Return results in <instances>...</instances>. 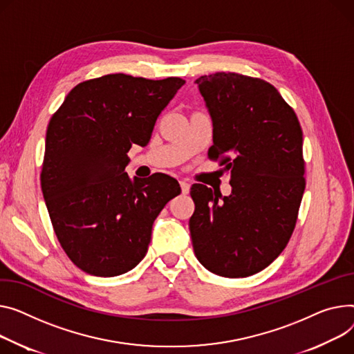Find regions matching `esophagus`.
<instances>
[{"label": "esophagus", "instance_id": "obj_1", "mask_svg": "<svg viewBox=\"0 0 354 354\" xmlns=\"http://www.w3.org/2000/svg\"><path fill=\"white\" fill-rule=\"evenodd\" d=\"M180 189H182V194H189V189H191V185L187 183L186 180H180Z\"/></svg>", "mask_w": 354, "mask_h": 354}]
</instances>
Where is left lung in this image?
Masks as SVG:
<instances>
[{"instance_id":"left-lung-1","label":"left lung","mask_w":354,"mask_h":354,"mask_svg":"<svg viewBox=\"0 0 354 354\" xmlns=\"http://www.w3.org/2000/svg\"><path fill=\"white\" fill-rule=\"evenodd\" d=\"M214 122L207 156L219 159L232 194L191 187L198 261L223 277H246L283 252L304 192L303 132L293 108L261 78L216 73L195 81Z\"/></svg>"}]
</instances>
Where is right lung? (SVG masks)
<instances>
[{
	"label": "right lung",
	"instance_id": "right-lung-1",
	"mask_svg": "<svg viewBox=\"0 0 354 354\" xmlns=\"http://www.w3.org/2000/svg\"><path fill=\"white\" fill-rule=\"evenodd\" d=\"M185 84L109 74L74 86L50 120L41 187L66 256L85 273L112 277L148 252L152 225L180 194L176 179L125 172L133 144L145 147L158 116Z\"/></svg>",
	"mask_w": 354,
	"mask_h": 354
}]
</instances>
